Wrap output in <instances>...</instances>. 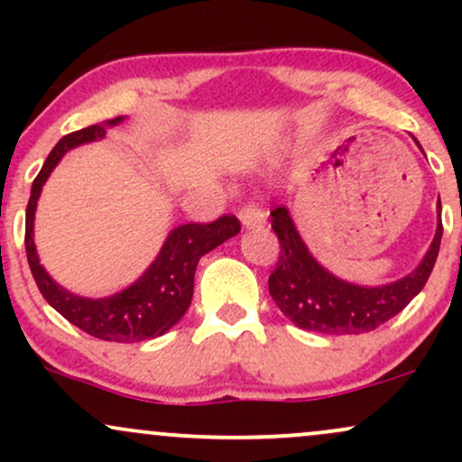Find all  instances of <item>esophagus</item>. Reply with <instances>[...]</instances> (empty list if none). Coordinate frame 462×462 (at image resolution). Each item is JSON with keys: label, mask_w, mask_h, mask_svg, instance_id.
<instances>
[{"label": "esophagus", "mask_w": 462, "mask_h": 462, "mask_svg": "<svg viewBox=\"0 0 462 462\" xmlns=\"http://www.w3.org/2000/svg\"><path fill=\"white\" fill-rule=\"evenodd\" d=\"M238 219H241V226L245 227V230H254V227H263L267 224V215H264V210H261L254 204L243 206V208L238 210Z\"/></svg>", "instance_id": "obj_1"}]
</instances>
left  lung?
I'll return each instance as SVG.
<instances>
[{
  "mask_svg": "<svg viewBox=\"0 0 462 462\" xmlns=\"http://www.w3.org/2000/svg\"><path fill=\"white\" fill-rule=\"evenodd\" d=\"M412 141L421 150L415 136ZM272 227L280 238V261L269 275V293L282 315L301 330L360 334L404 310L428 282L443 236L441 199L437 201V232L421 263L404 278L378 286L354 284L328 272L310 254L286 206L272 210Z\"/></svg>",
  "mask_w": 462,
  "mask_h": 462,
  "instance_id": "left-lung-1",
  "label": "left lung"
}]
</instances>
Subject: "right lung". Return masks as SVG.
Masks as SVG:
<instances>
[{
  "label": "right lung",
  "mask_w": 462,
  "mask_h": 462,
  "mask_svg": "<svg viewBox=\"0 0 462 462\" xmlns=\"http://www.w3.org/2000/svg\"><path fill=\"white\" fill-rule=\"evenodd\" d=\"M124 119L125 116H116V119L88 125V128L62 136L56 143L43 169L32 182L28 210H25V252H28V263L36 286L43 293L47 304L60 312L67 321L95 338L115 343H139L145 338L162 337L182 319L184 312L189 310L190 300H193V278L199 258L213 252L227 238L236 236L241 232V224L236 217L226 215L213 224H184L173 227L150 267L130 286H125L119 293L108 295V298H82L58 284L41 264L34 245V215L41 190L67 152L87 145V143L102 141L106 130L115 128Z\"/></svg>",
  "instance_id": "1"
}]
</instances>
